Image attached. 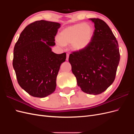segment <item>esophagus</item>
<instances>
[{
    "instance_id": "34e87169",
    "label": "esophagus",
    "mask_w": 134,
    "mask_h": 134,
    "mask_svg": "<svg viewBox=\"0 0 134 134\" xmlns=\"http://www.w3.org/2000/svg\"><path fill=\"white\" fill-rule=\"evenodd\" d=\"M69 54H66V61H68L69 60Z\"/></svg>"
}]
</instances>
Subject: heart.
I'll return each mask as SVG.
<instances>
[{
	"label": "heart",
	"mask_w": 134,
	"mask_h": 134,
	"mask_svg": "<svg viewBox=\"0 0 134 134\" xmlns=\"http://www.w3.org/2000/svg\"><path fill=\"white\" fill-rule=\"evenodd\" d=\"M94 29L87 23H77L63 30L59 34V42L63 44L71 43L72 49L80 51L86 48L92 41Z\"/></svg>",
	"instance_id": "1"
}]
</instances>
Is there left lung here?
Returning <instances> with one entry per match:
<instances>
[{
  "mask_svg": "<svg viewBox=\"0 0 134 134\" xmlns=\"http://www.w3.org/2000/svg\"><path fill=\"white\" fill-rule=\"evenodd\" d=\"M90 19L95 27L92 41L84 49L72 52L69 62L81 90L97 95L115 80L120 55L118 42L107 23L99 18Z\"/></svg>",
  "mask_w": 134,
  "mask_h": 134,
  "instance_id": "8db88e82",
  "label": "left lung"
}]
</instances>
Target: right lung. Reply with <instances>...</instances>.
<instances>
[{
  "instance_id": "1",
  "label": "right lung",
  "mask_w": 134,
  "mask_h": 134,
  "mask_svg": "<svg viewBox=\"0 0 134 134\" xmlns=\"http://www.w3.org/2000/svg\"><path fill=\"white\" fill-rule=\"evenodd\" d=\"M60 24L41 20L21 32L14 47L13 66L18 83L30 95L43 98L53 93L61 64L66 53L56 54L51 46Z\"/></svg>"
}]
</instances>
